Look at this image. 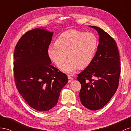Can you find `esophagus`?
<instances>
[{"instance_id": "esophagus-1", "label": "esophagus", "mask_w": 131, "mask_h": 131, "mask_svg": "<svg viewBox=\"0 0 131 131\" xmlns=\"http://www.w3.org/2000/svg\"><path fill=\"white\" fill-rule=\"evenodd\" d=\"M68 79H69V82H71L73 80V78L72 76H71L70 75H69L68 76Z\"/></svg>"}]
</instances>
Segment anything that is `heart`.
Here are the masks:
<instances>
[{"instance_id":"obj_1","label":"heart","mask_w":131,"mask_h":131,"mask_svg":"<svg viewBox=\"0 0 131 131\" xmlns=\"http://www.w3.org/2000/svg\"><path fill=\"white\" fill-rule=\"evenodd\" d=\"M98 47V40L92 33L77 30L64 32L48 49L50 58L61 68L68 55L69 60L62 67L66 73H72L77 68L83 69L91 63Z\"/></svg>"}]
</instances>
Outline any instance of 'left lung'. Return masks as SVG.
<instances>
[{"instance_id":"8db88e82","label":"left lung","mask_w":131,"mask_h":131,"mask_svg":"<svg viewBox=\"0 0 131 131\" xmlns=\"http://www.w3.org/2000/svg\"><path fill=\"white\" fill-rule=\"evenodd\" d=\"M98 31L99 44L91 63L78 74L81 102L91 110L100 109L109 102L118 87L121 73L119 55L115 40L103 29Z\"/></svg>"}]
</instances>
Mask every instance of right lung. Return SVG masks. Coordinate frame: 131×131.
<instances>
[{
  "mask_svg": "<svg viewBox=\"0 0 131 131\" xmlns=\"http://www.w3.org/2000/svg\"><path fill=\"white\" fill-rule=\"evenodd\" d=\"M53 33L36 28L26 32L14 51L16 87L28 105L38 111L57 104L60 93L68 83L66 74L51 65L48 48Z\"/></svg>",
  "mask_w": 131,
  "mask_h": 131,
  "instance_id": "add662e5",
  "label": "right lung"
}]
</instances>
